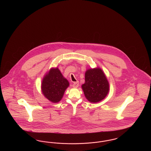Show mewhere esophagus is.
I'll use <instances>...</instances> for the list:
<instances>
[{"label": "esophagus", "instance_id": "1", "mask_svg": "<svg viewBox=\"0 0 151 151\" xmlns=\"http://www.w3.org/2000/svg\"><path fill=\"white\" fill-rule=\"evenodd\" d=\"M72 86H73L74 88H77V87H78V86H79V81L73 82Z\"/></svg>", "mask_w": 151, "mask_h": 151}]
</instances>
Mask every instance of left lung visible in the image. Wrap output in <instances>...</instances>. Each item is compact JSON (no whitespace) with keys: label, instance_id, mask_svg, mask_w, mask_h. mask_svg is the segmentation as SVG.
<instances>
[{"label":"left lung","instance_id":"obj_1","mask_svg":"<svg viewBox=\"0 0 151 151\" xmlns=\"http://www.w3.org/2000/svg\"><path fill=\"white\" fill-rule=\"evenodd\" d=\"M81 87L86 99L93 103L98 102L105 99L109 90L108 80L99 68L86 71L85 83Z\"/></svg>","mask_w":151,"mask_h":151}]
</instances>
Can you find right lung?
I'll return each instance as SVG.
<instances>
[{
    "label": "right lung",
    "instance_id": "1",
    "mask_svg": "<svg viewBox=\"0 0 151 151\" xmlns=\"http://www.w3.org/2000/svg\"><path fill=\"white\" fill-rule=\"evenodd\" d=\"M41 86L42 93L45 97L56 103L62 99L65 90L69 86V83L57 68L51 69L45 75Z\"/></svg>",
    "mask_w": 151,
    "mask_h": 151
}]
</instances>
